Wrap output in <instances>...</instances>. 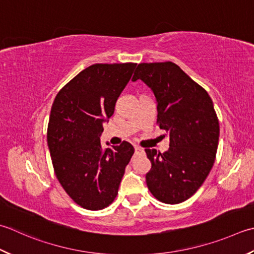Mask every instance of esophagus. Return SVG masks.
Segmentation results:
<instances>
[{
	"label": "esophagus",
	"instance_id": "34e87169",
	"mask_svg": "<svg viewBox=\"0 0 254 254\" xmlns=\"http://www.w3.org/2000/svg\"><path fill=\"white\" fill-rule=\"evenodd\" d=\"M134 151H135V154H141L144 152V150L142 147H138V146H135L134 147Z\"/></svg>",
	"mask_w": 254,
	"mask_h": 254
}]
</instances>
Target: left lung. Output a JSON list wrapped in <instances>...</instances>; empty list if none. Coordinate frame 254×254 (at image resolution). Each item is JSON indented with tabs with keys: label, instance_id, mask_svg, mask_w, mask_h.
Returning <instances> with one entry per match:
<instances>
[{
	"label": "left lung",
	"instance_id": "left-lung-1",
	"mask_svg": "<svg viewBox=\"0 0 254 254\" xmlns=\"http://www.w3.org/2000/svg\"><path fill=\"white\" fill-rule=\"evenodd\" d=\"M141 79L157 101V123L170 136L167 152L145 148L152 163L146 184L162 202L175 205L195 193L211 171L219 141V121L208 92L176 64L142 63Z\"/></svg>",
	"mask_w": 254,
	"mask_h": 254
}]
</instances>
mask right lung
Instances as JSON below:
<instances>
[{
  "mask_svg": "<svg viewBox=\"0 0 254 254\" xmlns=\"http://www.w3.org/2000/svg\"><path fill=\"white\" fill-rule=\"evenodd\" d=\"M135 67L91 64L64 84L53 103L47 144L54 171L64 191L84 209L111 205L134 153L127 141L103 147L100 135Z\"/></svg>",
  "mask_w": 254,
  "mask_h": 254,
  "instance_id": "1",
  "label": "right lung"
}]
</instances>
